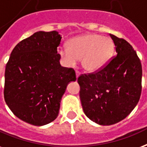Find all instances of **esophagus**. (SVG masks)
Wrapping results in <instances>:
<instances>
[{
  "label": "esophagus",
  "mask_w": 147,
  "mask_h": 147,
  "mask_svg": "<svg viewBox=\"0 0 147 147\" xmlns=\"http://www.w3.org/2000/svg\"><path fill=\"white\" fill-rule=\"evenodd\" d=\"M76 78H78V76H80V72L76 70Z\"/></svg>",
  "instance_id": "esophagus-1"
}]
</instances>
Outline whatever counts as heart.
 Listing matches in <instances>:
<instances>
[{
    "instance_id": "obj_1",
    "label": "heart",
    "mask_w": 147,
    "mask_h": 147,
    "mask_svg": "<svg viewBox=\"0 0 147 147\" xmlns=\"http://www.w3.org/2000/svg\"><path fill=\"white\" fill-rule=\"evenodd\" d=\"M67 50L59 54L66 65L72 66L81 59L82 67L87 71H96L103 67L114 52V44L109 37L98 34H85L74 37L66 44Z\"/></svg>"
}]
</instances>
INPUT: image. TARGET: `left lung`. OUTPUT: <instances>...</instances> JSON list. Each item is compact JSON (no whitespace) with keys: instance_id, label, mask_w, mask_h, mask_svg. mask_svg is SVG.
<instances>
[{"instance_id":"8db88e82","label":"left lung","mask_w":147,"mask_h":147,"mask_svg":"<svg viewBox=\"0 0 147 147\" xmlns=\"http://www.w3.org/2000/svg\"><path fill=\"white\" fill-rule=\"evenodd\" d=\"M116 55L102 69L78 78L86 116L99 125L123 120L138 103L142 91V65L130 44L109 34Z\"/></svg>"}]
</instances>
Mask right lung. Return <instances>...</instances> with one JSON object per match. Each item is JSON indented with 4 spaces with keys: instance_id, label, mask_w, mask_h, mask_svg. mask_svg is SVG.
Returning <instances> with one entry per match:
<instances>
[{
    "instance_id": "right-lung-1",
    "label": "right lung",
    "mask_w": 147,
    "mask_h": 147,
    "mask_svg": "<svg viewBox=\"0 0 147 147\" xmlns=\"http://www.w3.org/2000/svg\"><path fill=\"white\" fill-rule=\"evenodd\" d=\"M61 39L55 31L35 32L14 47L6 65L4 100L18 118L34 126L57 118L67 85L76 80L75 70L59 62Z\"/></svg>"
}]
</instances>
